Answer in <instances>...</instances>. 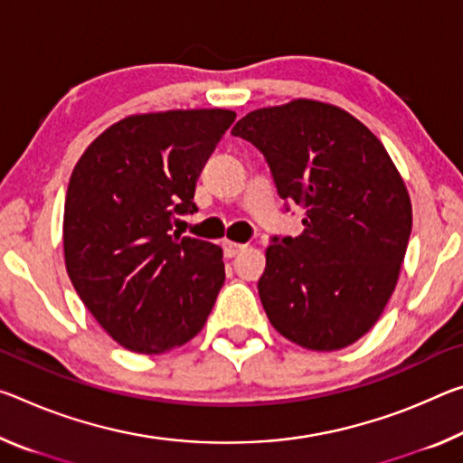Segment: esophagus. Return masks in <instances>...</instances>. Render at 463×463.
Masks as SVG:
<instances>
[{"mask_svg":"<svg viewBox=\"0 0 463 463\" xmlns=\"http://www.w3.org/2000/svg\"><path fill=\"white\" fill-rule=\"evenodd\" d=\"M222 247H224V255H226V258H234V255H239L247 245H243V243H234V241H224Z\"/></svg>","mask_w":463,"mask_h":463,"instance_id":"esophagus-1","label":"esophagus"}]
</instances>
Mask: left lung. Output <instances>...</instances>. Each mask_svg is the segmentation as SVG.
<instances>
[{
    "instance_id": "left-lung-1",
    "label": "left lung",
    "mask_w": 463,
    "mask_h": 463,
    "mask_svg": "<svg viewBox=\"0 0 463 463\" xmlns=\"http://www.w3.org/2000/svg\"><path fill=\"white\" fill-rule=\"evenodd\" d=\"M266 156L278 195L305 208L298 237L271 239L258 290L278 332L346 348L377 324L412 231L402 175L373 131L327 102L258 109L232 128Z\"/></svg>"
}]
</instances>
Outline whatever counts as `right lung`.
Masks as SVG:
<instances>
[{
  "mask_svg": "<svg viewBox=\"0 0 463 463\" xmlns=\"http://www.w3.org/2000/svg\"><path fill=\"white\" fill-rule=\"evenodd\" d=\"M226 109L129 115L73 166L65 269L86 309L123 348L160 354L203 327L224 284L222 249L181 237L195 183L234 121Z\"/></svg>",
  "mask_w": 463,
  "mask_h": 463,
  "instance_id": "obj_1",
  "label": "right lung"
}]
</instances>
